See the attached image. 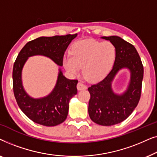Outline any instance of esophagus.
<instances>
[{
  "label": "esophagus",
  "instance_id": "34e87169",
  "mask_svg": "<svg viewBox=\"0 0 157 157\" xmlns=\"http://www.w3.org/2000/svg\"><path fill=\"white\" fill-rule=\"evenodd\" d=\"M77 89H78V91H81V90H86L87 89V87L83 83L78 82V84H77Z\"/></svg>",
  "mask_w": 157,
  "mask_h": 157
}]
</instances>
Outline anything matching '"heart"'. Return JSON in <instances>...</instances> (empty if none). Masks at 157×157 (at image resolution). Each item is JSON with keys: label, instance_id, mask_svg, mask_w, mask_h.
Listing matches in <instances>:
<instances>
[{"label": "heart", "instance_id": "1", "mask_svg": "<svg viewBox=\"0 0 157 157\" xmlns=\"http://www.w3.org/2000/svg\"><path fill=\"white\" fill-rule=\"evenodd\" d=\"M115 46L111 42H99L86 39L75 43L71 55L63 59V65L70 74L75 76L82 67L83 75L91 82L105 78L110 71L116 59Z\"/></svg>", "mask_w": 157, "mask_h": 157}]
</instances>
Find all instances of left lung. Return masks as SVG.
Segmentation results:
<instances>
[{
  "label": "left lung",
  "instance_id": "1",
  "mask_svg": "<svg viewBox=\"0 0 157 157\" xmlns=\"http://www.w3.org/2000/svg\"><path fill=\"white\" fill-rule=\"evenodd\" d=\"M116 48V59L109 74L89 90L91 98L89 102V114L96 124L111 126L121 123L132 114L139 101L144 68L136 49L132 44L117 36H103ZM122 69L130 74L128 87L121 93L113 91L112 83L115 76Z\"/></svg>",
  "mask_w": 157,
  "mask_h": 157
}]
</instances>
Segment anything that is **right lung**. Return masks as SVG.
<instances>
[{
	"label": "right lung",
	"mask_w": 157,
	"mask_h": 157,
	"mask_svg": "<svg viewBox=\"0 0 157 157\" xmlns=\"http://www.w3.org/2000/svg\"><path fill=\"white\" fill-rule=\"evenodd\" d=\"M77 36L74 35L41 36L28 42L21 49L13 69L14 96L21 110L30 119L46 126H54L63 123L68 116L70 99L77 94V80H71L63 76L64 53L68 45ZM43 55L50 58L59 66L57 83L51 93L46 97L33 98L23 87L22 71L29 57Z\"/></svg>",
	"instance_id": "add662e5"
}]
</instances>
